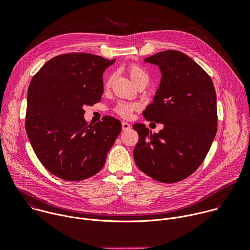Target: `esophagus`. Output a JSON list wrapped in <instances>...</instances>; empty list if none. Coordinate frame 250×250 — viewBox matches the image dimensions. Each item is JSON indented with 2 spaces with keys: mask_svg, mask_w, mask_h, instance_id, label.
Listing matches in <instances>:
<instances>
[{
  "mask_svg": "<svg viewBox=\"0 0 250 250\" xmlns=\"http://www.w3.org/2000/svg\"><path fill=\"white\" fill-rule=\"evenodd\" d=\"M130 125L128 124V123H126V122H123L122 123V128H123V130L124 131H126V130H128V129H130Z\"/></svg>",
  "mask_w": 250,
  "mask_h": 250,
  "instance_id": "esophagus-1",
  "label": "esophagus"
}]
</instances>
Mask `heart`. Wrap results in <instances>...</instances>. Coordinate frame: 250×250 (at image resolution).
<instances>
[{
	"mask_svg": "<svg viewBox=\"0 0 250 250\" xmlns=\"http://www.w3.org/2000/svg\"><path fill=\"white\" fill-rule=\"evenodd\" d=\"M127 72L130 76V79L133 81V83L136 85L139 82H146L149 81V75L146 72V70L139 65L138 63H131L127 66ZM114 79V75H111L108 79H106L105 85L111 86ZM139 109V105L134 103H127V102H119L115 106V113L118 114L120 117L128 119L131 117V114L134 111H137Z\"/></svg>",
	"mask_w": 250,
	"mask_h": 250,
	"instance_id": "1",
	"label": "heart"
}]
</instances>
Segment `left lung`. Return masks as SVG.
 <instances>
[{
  "mask_svg": "<svg viewBox=\"0 0 250 250\" xmlns=\"http://www.w3.org/2000/svg\"><path fill=\"white\" fill-rule=\"evenodd\" d=\"M159 66L162 78L144 117L164 125L151 134L144 124L133 125L138 142L135 164L154 180L172 184L192 175L205 160L218 130L217 95L206 71L178 50L146 59Z\"/></svg>",
  "mask_w": 250,
  "mask_h": 250,
  "instance_id": "left-lung-1",
  "label": "left lung"
}]
</instances>
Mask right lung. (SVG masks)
<instances>
[{"label":"right lung","mask_w":250,"mask_h":250,"mask_svg":"<svg viewBox=\"0 0 250 250\" xmlns=\"http://www.w3.org/2000/svg\"><path fill=\"white\" fill-rule=\"evenodd\" d=\"M115 61L64 53L47 61L30 81L25 130L42 164L63 180L97 174L122 130L121 122L110 116L95 125L84 119L85 106L101 101L103 73Z\"/></svg>","instance_id":"obj_1"}]
</instances>
